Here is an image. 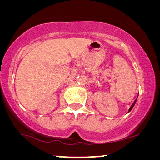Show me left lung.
<instances>
[{
  "label": "left lung",
  "mask_w": 160,
  "mask_h": 160,
  "mask_svg": "<svg viewBox=\"0 0 160 160\" xmlns=\"http://www.w3.org/2000/svg\"><path fill=\"white\" fill-rule=\"evenodd\" d=\"M137 98H138V97H137ZM137 98H136V100H135V101L133 102V104H132V105L131 106V107H130V108H129V110H128V113H129V112H130V111H131V110H132V108H133V106H134V105H135V104H136V102H137Z\"/></svg>",
  "instance_id": "1"
}]
</instances>
